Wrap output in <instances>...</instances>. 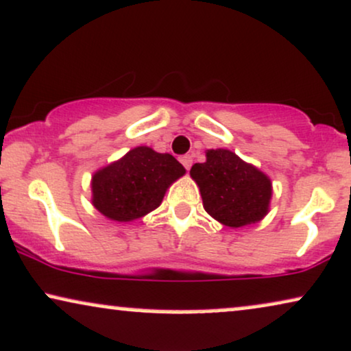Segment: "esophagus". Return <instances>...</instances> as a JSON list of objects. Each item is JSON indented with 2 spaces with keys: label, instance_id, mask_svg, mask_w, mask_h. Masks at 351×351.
I'll return each instance as SVG.
<instances>
[{
  "label": "esophagus",
  "instance_id": "esophagus-1",
  "mask_svg": "<svg viewBox=\"0 0 351 351\" xmlns=\"http://www.w3.org/2000/svg\"><path fill=\"white\" fill-rule=\"evenodd\" d=\"M180 162L183 163V167L186 168V170H189V168H191V165H193V157H191V155H183V157L180 158Z\"/></svg>",
  "mask_w": 351,
  "mask_h": 351
}]
</instances>
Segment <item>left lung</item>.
I'll list each match as a JSON object with an SVG mask.
<instances>
[{
	"label": "left lung",
	"instance_id": "left-lung-1",
	"mask_svg": "<svg viewBox=\"0 0 351 351\" xmlns=\"http://www.w3.org/2000/svg\"><path fill=\"white\" fill-rule=\"evenodd\" d=\"M189 175L199 186L206 213L223 226L237 229L268 214L271 180L234 152L208 150L206 162L194 163Z\"/></svg>",
	"mask_w": 351,
	"mask_h": 351
}]
</instances>
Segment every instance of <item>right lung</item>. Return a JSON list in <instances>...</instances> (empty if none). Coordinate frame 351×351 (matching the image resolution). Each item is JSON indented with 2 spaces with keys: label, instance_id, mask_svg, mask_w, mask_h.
Instances as JSON below:
<instances>
[{
  "label": "right lung",
  "instance_id": "obj_1",
  "mask_svg": "<svg viewBox=\"0 0 351 351\" xmlns=\"http://www.w3.org/2000/svg\"><path fill=\"white\" fill-rule=\"evenodd\" d=\"M184 173L173 155L135 147L93 175L91 202L111 221H135L157 209L170 184Z\"/></svg>",
  "mask_w": 351,
  "mask_h": 351
}]
</instances>
